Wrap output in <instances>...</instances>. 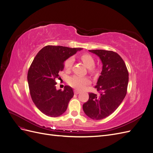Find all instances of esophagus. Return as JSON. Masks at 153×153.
<instances>
[{"label":"esophagus","mask_w":153,"mask_h":153,"mask_svg":"<svg viewBox=\"0 0 153 153\" xmlns=\"http://www.w3.org/2000/svg\"><path fill=\"white\" fill-rule=\"evenodd\" d=\"M80 93V91H78V90H75V94H78Z\"/></svg>","instance_id":"esophagus-1"}]
</instances>
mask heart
Returning a JSON list of instances; mask_svg holds the SVG:
<instances>
[{
  "label": "heart",
  "mask_w": 153,
  "mask_h": 153,
  "mask_svg": "<svg viewBox=\"0 0 153 153\" xmlns=\"http://www.w3.org/2000/svg\"><path fill=\"white\" fill-rule=\"evenodd\" d=\"M81 59L84 63L87 68H89L90 72L94 71V64L95 61L93 57L89 53H84L81 55ZM74 62V59L72 57L68 59L64 62V68L67 70L71 69L73 64ZM69 84L71 86L75 88L76 89H83L85 87V85H88L90 83V80L87 77L81 76L79 75H74L69 78L68 80Z\"/></svg>",
  "instance_id": "b5f03b06"
}]
</instances>
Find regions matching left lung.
<instances>
[{
    "label": "left lung",
    "mask_w": 153,
    "mask_h": 153,
    "mask_svg": "<svg viewBox=\"0 0 153 153\" xmlns=\"http://www.w3.org/2000/svg\"><path fill=\"white\" fill-rule=\"evenodd\" d=\"M100 58L102 71L94 88L100 94L89 93V98L83 105L88 117L94 120L109 116L121 105L127 93L128 71L123 59L116 52L104 50H91Z\"/></svg>",
    "instance_id": "obj_1"
}]
</instances>
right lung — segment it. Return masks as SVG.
Wrapping results in <instances>:
<instances>
[{
	"label": "right lung",
	"instance_id": "right-lung-1",
	"mask_svg": "<svg viewBox=\"0 0 153 153\" xmlns=\"http://www.w3.org/2000/svg\"><path fill=\"white\" fill-rule=\"evenodd\" d=\"M81 48L48 45L41 49L34 57L27 74L31 98L41 112L56 117L66 110L73 97L72 88L64 87L57 90L55 78L64 69V62Z\"/></svg>",
	"mask_w": 153,
	"mask_h": 153
}]
</instances>
